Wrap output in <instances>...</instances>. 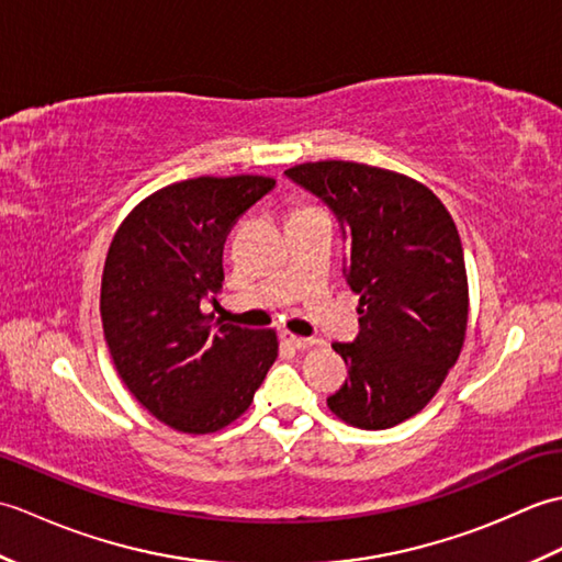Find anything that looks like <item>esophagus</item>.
<instances>
[{"label":"esophagus","mask_w":562,"mask_h":562,"mask_svg":"<svg viewBox=\"0 0 562 562\" xmlns=\"http://www.w3.org/2000/svg\"><path fill=\"white\" fill-rule=\"evenodd\" d=\"M280 338H282V342H284V345H290L292 350H306L308 345H312V340H308V338L294 336V333H290V330H282V333H280Z\"/></svg>","instance_id":"esophagus-1"}]
</instances>
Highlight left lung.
Segmentation results:
<instances>
[{"label": "left lung", "mask_w": 562, "mask_h": 562, "mask_svg": "<svg viewBox=\"0 0 562 562\" xmlns=\"http://www.w3.org/2000/svg\"><path fill=\"white\" fill-rule=\"evenodd\" d=\"M284 176L333 212L348 244L345 280L360 294V333L333 345L350 379L328 408L362 429L408 420L432 401L465 336L457 224L432 190L376 166L316 161Z\"/></svg>", "instance_id": "1"}]
</instances>
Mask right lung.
I'll use <instances>...</instances> for the list:
<instances>
[{
    "mask_svg": "<svg viewBox=\"0 0 562 562\" xmlns=\"http://www.w3.org/2000/svg\"><path fill=\"white\" fill-rule=\"evenodd\" d=\"M272 178H190L142 200L117 229L101 282V321L130 393L178 432H217L241 415L278 357L272 330L202 314L224 280L232 224Z\"/></svg>",
    "mask_w": 562,
    "mask_h": 562,
    "instance_id": "obj_1",
    "label": "right lung"
}]
</instances>
